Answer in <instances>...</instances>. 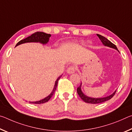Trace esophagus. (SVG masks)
<instances>
[{
  "instance_id": "34e87169",
  "label": "esophagus",
  "mask_w": 132,
  "mask_h": 132,
  "mask_svg": "<svg viewBox=\"0 0 132 132\" xmlns=\"http://www.w3.org/2000/svg\"><path fill=\"white\" fill-rule=\"evenodd\" d=\"M76 69L75 66H71L70 67H69L68 69H67L66 72L69 73V74H73V73H74L75 72Z\"/></svg>"
}]
</instances>
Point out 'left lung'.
<instances>
[{
    "mask_svg": "<svg viewBox=\"0 0 132 132\" xmlns=\"http://www.w3.org/2000/svg\"><path fill=\"white\" fill-rule=\"evenodd\" d=\"M97 36L98 37V38L101 40V42H102V44L104 46H108V47L109 48H112L115 49V50H117L118 52H119V51H118V48L117 46H116L115 45L113 44V43L109 41L108 39H106V38H105L104 37L102 36V35H100V34H97ZM81 82L80 86L77 88V93L80 96V97L81 98V99L83 100V101H84L85 102H87V103H89V104H100V103H102V102H104L105 101H108V100L111 99L113 97V95H115V94L116 93V91H115L112 94L109 95V96H107V97H102V98H93V97H88L84 94L81 91Z\"/></svg>",
    "mask_w": 132,
    "mask_h": 132,
    "instance_id": "8db88e82",
    "label": "left lung"
}]
</instances>
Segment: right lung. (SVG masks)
<instances>
[{
  "instance_id": "1",
  "label": "right lung",
  "mask_w": 132,
  "mask_h": 132,
  "mask_svg": "<svg viewBox=\"0 0 132 132\" xmlns=\"http://www.w3.org/2000/svg\"><path fill=\"white\" fill-rule=\"evenodd\" d=\"M51 34H46V33L43 32H36L32 34L30 36L26 38L22 39L21 41H20L18 43L16 44L15 46H17L19 45L22 44H24V43H27V42H39L42 44H46L49 41V39H50V38L51 37ZM62 75L60 76L57 78V80L55 81V86L54 87H53V89L52 92L50 94V95L47 97H46L45 98H43L39 101H34V102H31L30 101V103L31 104H43L45 103V102H48L49 100H50V98L52 97V96L53 95V94H54L55 91L57 87V82L60 79V78L62 77Z\"/></svg>"
}]
</instances>
